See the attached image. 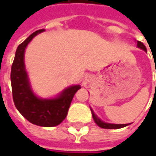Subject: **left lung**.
I'll return each instance as SVG.
<instances>
[{"mask_svg": "<svg viewBox=\"0 0 156 156\" xmlns=\"http://www.w3.org/2000/svg\"><path fill=\"white\" fill-rule=\"evenodd\" d=\"M137 48H139L141 49L146 51V48H145V46H144L141 41H137ZM90 109H91L92 116H93V119H94L95 123H96L98 126H100L101 128H105V129H118V128H122V127H125V126L130 125V124H110V123H106V122L102 121V120L94 113V111L92 110V108Z\"/></svg>", "mask_w": 156, "mask_h": 156, "instance_id": "left-lung-1", "label": "left lung"}]
</instances>
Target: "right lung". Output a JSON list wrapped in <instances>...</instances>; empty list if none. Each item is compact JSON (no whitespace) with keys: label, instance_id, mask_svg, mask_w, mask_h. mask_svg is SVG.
<instances>
[{"label":"right lung","instance_id":"add662e5","mask_svg":"<svg viewBox=\"0 0 156 156\" xmlns=\"http://www.w3.org/2000/svg\"><path fill=\"white\" fill-rule=\"evenodd\" d=\"M43 31L45 30L33 32L18 46L12 66L11 81L13 102L18 111L33 125L51 127L59 125L66 118L73 97L81 87L80 85L69 86L51 98H39L33 92L25 68L24 54L32 39Z\"/></svg>","mask_w":156,"mask_h":156}]
</instances>
